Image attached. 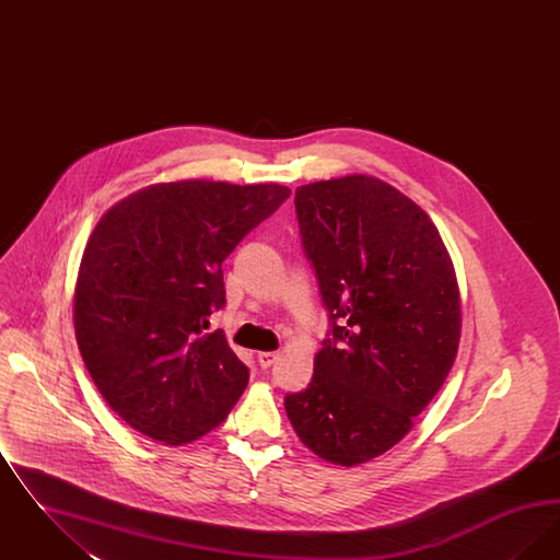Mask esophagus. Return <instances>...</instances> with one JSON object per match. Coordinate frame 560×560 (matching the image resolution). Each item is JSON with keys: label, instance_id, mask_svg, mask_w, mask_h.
Segmentation results:
<instances>
[{"label": "esophagus", "instance_id": "obj_1", "mask_svg": "<svg viewBox=\"0 0 560 560\" xmlns=\"http://www.w3.org/2000/svg\"><path fill=\"white\" fill-rule=\"evenodd\" d=\"M277 352H267V350H262V352H256V359H258V363H260V368H270L275 361H277Z\"/></svg>", "mask_w": 560, "mask_h": 560}]
</instances>
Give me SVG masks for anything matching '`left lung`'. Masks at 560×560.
<instances>
[{"label": "left lung", "instance_id": "1", "mask_svg": "<svg viewBox=\"0 0 560 560\" xmlns=\"http://www.w3.org/2000/svg\"><path fill=\"white\" fill-rule=\"evenodd\" d=\"M293 203L334 327L285 411L311 452L352 468L402 441L452 372L457 277L428 213L375 176L302 185Z\"/></svg>", "mask_w": 560, "mask_h": 560}]
</instances>
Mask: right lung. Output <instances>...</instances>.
Instances as JSON below:
<instances>
[{"instance_id":"add662e5","label":"right lung","mask_w":560,"mask_h":560,"mask_svg":"<svg viewBox=\"0 0 560 560\" xmlns=\"http://www.w3.org/2000/svg\"><path fill=\"white\" fill-rule=\"evenodd\" d=\"M290 188L174 180L110 206L81 256L73 323L108 407L140 434L187 445L220 427L249 372L210 327L222 262Z\"/></svg>"}]
</instances>
